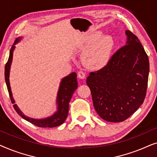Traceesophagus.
<instances>
[{"mask_svg":"<svg viewBox=\"0 0 157 157\" xmlns=\"http://www.w3.org/2000/svg\"><path fill=\"white\" fill-rule=\"evenodd\" d=\"M78 78L83 79L85 78L86 74H85V73L83 71H79L78 72Z\"/></svg>","mask_w":157,"mask_h":157,"instance_id":"34e87169","label":"esophagus"}]
</instances>
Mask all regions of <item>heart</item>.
<instances>
[{
	"mask_svg": "<svg viewBox=\"0 0 157 157\" xmlns=\"http://www.w3.org/2000/svg\"><path fill=\"white\" fill-rule=\"evenodd\" d=\"M91 44H95L85 53V63L92 67H101L110 58L113 47V38L110 36H104L100 38L98 34L92 38Z\"/></svg>",
	"mask_w": 157,
	"mask_h": 157,
	"instance_id": "heart-1",
	"label": "heart"
}]
</instances>
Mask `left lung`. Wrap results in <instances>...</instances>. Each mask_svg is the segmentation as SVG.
I'll list each match as a JSON object with an SVG mask.
<instances>
[{
    "instance_id": "1",
    "label": "left lung",
    "mask_w": 157,
    "mask_h": 157,
    "mask_svg": "<svg viewBox=\"0 0 157 157\" xmlns=\"http://www.w3.org/2000/svg\"><path fill=\"white\" fill-rule=\"evenodd\" d=\"M126 45L105 66L90 72L86 83L95 110L109 122H121L143 104L147 94L149 61L138 37L126 31Z\"/></svg>"
}]
</instances>
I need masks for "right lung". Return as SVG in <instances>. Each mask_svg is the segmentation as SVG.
<instances>
[{"instance_id": "right-lung-1", "label": "right lung", "mask_w": 157, "mask_h": 157, "mask_svg": "<svg viewBox=\"0 0 157 157\" xmlns=\"http://www.w3.org/2000/svg\"><path fill=\"white\" fill-rule=\"evenodd\" d=\"M19 40H20V38L16 39V42H18ZM14 48L15 46L13 45V46H12L11 48H10L9 58H8V60L5 66V80L12 104H14L15 101L12 96L11 90H10L9 83V72L10 64H11L12 62L13 51L14 50ZM76 78V74L74 72L71 74L69 76L65 77L61 81L57 96L58 111L53 116H51V117L46 118V119H31V118L25 117L24 114H23V113L19 110L16 104H13V108L16 112L18 113V115H20L23 119L26 120L30 123L34 124L36 126H38V127L52 128L61 125V124H63L66 121V118H67L70 100L72 97V95L75 91V90L77 89V86H78Z\"/></svg>"}]
</instances>
